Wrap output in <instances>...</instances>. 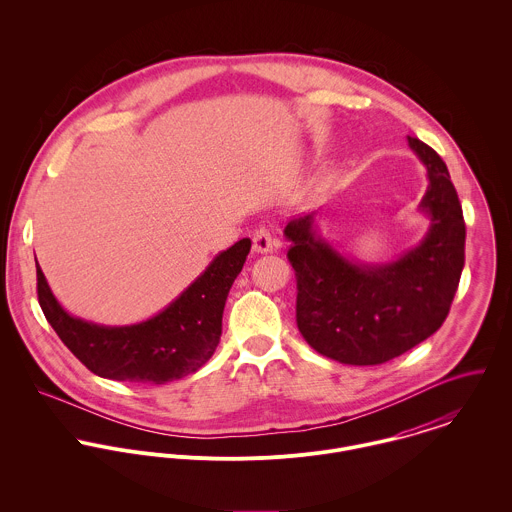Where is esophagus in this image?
Segmentation results:
<instances>
[{
    "label": "esophagus",
    "mask_w": 512,
    "mask_h": 512,
    "mask_svg": "<svg viewBox=\"0 0 512 512\" xmlns=\"http://www.w3.org/2000/svg\"><path fill=\"white\" fill-rule=\"evenodd\" d=\"M276 248V240L272 238V234H270V230L268 228H258L256 232H254V236H252V250L256 252V254H268V252H272Z\"/></svg>",
    "instance_id": "obj_1"
}]
</instances>
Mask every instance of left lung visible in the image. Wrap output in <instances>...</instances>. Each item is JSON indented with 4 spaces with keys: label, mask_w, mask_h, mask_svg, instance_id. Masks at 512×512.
I'll return each mask as SVG.
<instances>
[{
    "label": "left lung",
    "mask_w": 512,
    "mask_h": 512,
    "mask_svg": "<svg viewBox=\"0 0 512 512\" xmlns=\"http://www.w3.org/2000/svg\"><path fill=\"white\" fill-rule=\"evenodd\" d=\"M426 167L418 213L424 238L388 262L339 252L319 230L317 213L288 222V258L297 278V327L319 355L343 365H382L434 335L449 313L465 264V222L438 153L408 136Z\"/></svg>",
    "instance_id": "1"
}]
</instances>
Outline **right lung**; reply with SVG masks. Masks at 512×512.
I'll list each match as a JSON object with an SVG mask.
<instances>
[{
	"mask_svg": "<svg viewBox=\"0 0 512 512\" xmlns=\"http://www.w3.org/2000/svg\"><path fill=\"white\" fill-rule=\"evenodd\" d=\"M250 246V238H242L219 252L195 282L140 323L102 325L69 313L51 292L35 258L39 303L61 341L94 374L120 382L165 384L197 372L215 355L224 303Z\"/></svg>",
	"mask_w": 512,
	"mask_h": 512,
	"instance_id": "add662e5",
	"label": "right lung"
}]
</instances>
